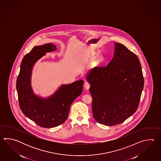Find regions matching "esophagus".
<instances>
[{
  "mask_svg": "<svg viewBox=\"0 0 161 161\" xmlns=\"http://www.w3.org/2000/svg\"><path fill=\"white\" fill-rule=\"evenodd\" d=\"M90 87V85L89 82H86L85 83V89L86 90H89Z\"/></svg>",
  "mask_w": 161,
  "mask_h": 161,
  "instance_id": "1",
  "label": "esophagus"
}]
</instances>
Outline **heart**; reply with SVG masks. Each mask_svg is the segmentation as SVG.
Segmentation results:
<instances>
[{"label": "heart", "instance_id": "obj_1", "mask_svg": "<svg viewBox=\"0 0 161 161\" xmlns=\"http://www.w3.org/2000/svg\"><path fill=\"white\" fill-rule=\"evenodd\" d=\"M103 60V57L101 56H100L98 57V58H97V63H99L100 62H101Z\"/></svg>", "mask_w": 161, "mask_h": 161}]
</instances>
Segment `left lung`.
Wrapping results in <instances>:
<instances>
[{
	"mask_svg": "<svg viewBox=\"0 0 161 161\" xmlns=\"http://www.w3.org/2000/svg\"><path fill=\"white\" fill-rule=\"evenodd\" d=\"M112 60L105 67L87 74L92 97V112L98 123L108 126L121 123L139 106L144 78L136 55L124 45L114 43Z\"/></svg>",
	"mask_w": 161,
	"mask_h": 161,
	"instance_id": "left-lung-1",
	"label": "left lung"
}]
</instances>
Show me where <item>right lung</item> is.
Masks as SVG:
<instances>
[{
    "label": "right lung",
    "instance_id": "right-lung-1",
    "mask_svg": "<svg viewBox=\"0 0 161 161\" xmlns=\"http://www.w3.org/2000/svg\"><path fill=\"white\" fill-rule=\"evenodd\" d=\"M56 49L55 45L50 43L34 47L22 59L17 80L16 87L22 112L25 116L43 128H53L64 123L72 103L83 90L84 81L79 80L62 85L47 98H41L34 94L31 86L34 64L46 53L55 51Z\"/></svg>",
    "mask_w": 161,
    "mask_h": 161
}]
</instances>
